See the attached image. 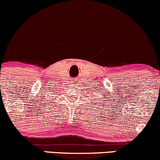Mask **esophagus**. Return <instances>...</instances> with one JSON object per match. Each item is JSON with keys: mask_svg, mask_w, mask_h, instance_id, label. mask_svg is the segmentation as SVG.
I'll return each mask as SVG.
<instances>
[{"mask_svg": "<svg viewBox=\"0 0 160 160\" xmlns=\"http://www.w3.org/2000/svg\"><path fill=\"white\" fill-rule=\"evenodd\" d=\"M72 82H75V81H72Z\"/></svg>", "mask_w": 160, "mask_h": 160, "instance_id": "1", "label": "esophagus"}]
</instances>
